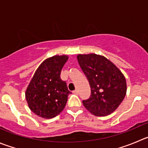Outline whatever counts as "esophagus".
I'll use <instances>...</instances> for the list:
<instances>
[{
  "label": "esophagus",
  "mask_w": 148,
  "mask_h": 148,
  "mask_svg": "<svg viewBox=\"0 0 148 148\" xmlns=\"http://www.w3.org/2000/svg\"><path fill=\"white\" fill-rule=\"evenodd\" d=\"M73 94H78V89H75V91H73Z\"/></svg>",
  "instance_id": "obj_1"
}]
</instances>
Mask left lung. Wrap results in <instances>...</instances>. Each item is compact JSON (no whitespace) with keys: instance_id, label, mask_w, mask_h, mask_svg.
I'll return each mask as SVG.
<instances>
[{"instance_id":"8db88e82","label":"left lung","mask_w":148,"mask_h":148,"mask_svg":"<svg viewBox=\"0 0 148 148\" xmlns=\"http://www.w3.org/2000/svg\"><path fill=\"white\" fill-rule=\"evenodd\" d=\"M78 64L91 87L84 107L96 116H106L119 108L126 94L124 75L112 62L96 54H78Z\"/></svg>"}]
</instances>
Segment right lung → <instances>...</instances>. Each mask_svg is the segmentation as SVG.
I'll return each instance as SVG.
<instances>
[{
    "instance_id": "add662e5",
    "label": "right lung",
    "mask_w": 148,
    "mask_h": 148,
    "mask_svg": "<svg viewBox=\"0 0 148 148\" xmlns=\"http://www.w3.org/2000/svg\"><path fill=\"white\" fill-rule=\"evenodd\" d=\"M67 55H55L45 60L31 79L25 98L29 108L39 117L54 118L64 110L70 91L60 73L68 60Z\"/></svg>"
}]
</instances>
